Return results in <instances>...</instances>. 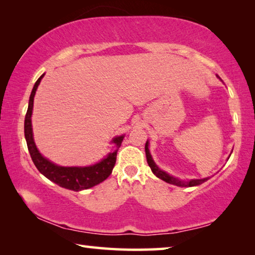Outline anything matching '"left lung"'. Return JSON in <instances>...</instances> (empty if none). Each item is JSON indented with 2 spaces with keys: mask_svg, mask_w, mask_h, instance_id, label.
<instances>
[{
  "mask_svg": "<svg viewBox=\"0 0 255 255\" xmlns=\"http://www.w3.org/2000/svg\"><path fill=\"white\" fill-rule=\"evenodd\" d=\"M217 77H218V79H221L219 76H217ZM148 146H149V141L147 139V141H146V144H145L146 159H147V163H148V165L150 167V170H152L153 173L156 175L158 179L165 181V182L170 183V184H174V185H178V187H185V188H187V187H196V185H199L201 183H204L209 179V178H205V179H192V180H189V181H183V180H180L178 178H174L173 175L166 173L165 171L159 169V167L156 165V163L154 162L152 155H150V153H149ZM230 156H231V155H230ZM230 156H228V158H230Z\"/></svg>",
  "mask_w": 255,
  "mask_h": 255,
  "instance_id": "1",
  "label": "left lung"
}]
</instances>
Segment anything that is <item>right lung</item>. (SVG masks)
Here are the masks:
<instances>
[{
	"label": "right lung",
	"mask_w": 255,
	"mask_h": 255,
	"mask_svg": "<svg viewBox=\"0 0 255 255\" xmlns=\"http://www.w3.org/2000/svg\"><path fill=\"white\" fill-rule=\"evenodd\" d=\"M44 75L45 74H42L33 85V89L29 98L28 110L24 119V137L25 140H27L30 156H31L32 162L36 165L38 171L42 175H45L48 180L58 184L59 187L73 190V191H81V190L92 188L94 185L103 182L111 174L112 169H114L116 164V158H117V152L123 143L125 135L116 136L115 138H112L111 143L115 144L116 150L109 153L105 158H102L100 162L93 164V165L60 166L49 161L45 156H42L39 150H38L33 139L31 116L33 110L34 94H36L38 85L40 84V81Z\"/></svg>",
	"instance_id": "add662e5"
}]
</instances>
